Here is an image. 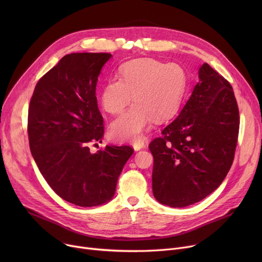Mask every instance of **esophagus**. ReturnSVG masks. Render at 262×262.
Wrapping results in <instances>:
<instances>
[{
    "instance_id": "obj_1",
    "label": "esophagus",
    "mask_w": 262,
    "mask_h": 262,
    "mask_svg": "<svg viewBox=\"0 0 262 262\" xmlns=\"http://www.w3.org/2000/svg\"><path fill=\"white\" fill-rule=\"evenodd\" d=\"M133 146H134L135 150H140L141 148L144 147V142H142V141L141 142H135Z\"/></svg>"
}]
</instances>
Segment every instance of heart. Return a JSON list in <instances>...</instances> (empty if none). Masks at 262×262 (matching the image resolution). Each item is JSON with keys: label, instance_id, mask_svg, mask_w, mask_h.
Wrapping results in <instances>:
<instances>
[{"label": "heart", "instance_id": "obj_1", "mask_svg": "<svg viewBox=\"0 0 262 262\" xmlns=\"http://www.w3.org/2000/svg\"><path fill=\"white\" fill-rule=\"evenodd\" d=\"M186 87L187 75L180 64L154 59L127 63L121 78L109 79L101 93L102 106L109 114H121L133 96L136 104L112 123L110 134L120 141H141L153 119L167 120L177 112Z\"/></svg>", "mask_w": 262, "mask_h": 262}]
</instances>
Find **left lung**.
Segmentation results:
<instances>
[{"label":"left lung","mask_w":262,"mask_h":262,"mask_svg":"<svg viewBox=\"0 0 262 262\" xmlns=\"http://www.w3.org/2000/svg\"><path fill=\"white\" fill-rule=\"evenodd\" d=\"M239 124L230 84L205 62L180 114L148 145L154 198L182 208L212 193L232 164Z\"/></svg>","instance_id":"8db88e82"}]
</instances>
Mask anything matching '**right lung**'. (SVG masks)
Wrapping results in <instances>:
<instances>
[{"label":"right lung","mask_w":262,"mask_h":262,"mask_svg":"<svg viewBox=\"0 0 262 262\" xmlns=\"http://www.w3.org/2000/svg\"><path fill=\"white\" fill-rule=\"evenodd\" d=\"M108 53H72L39 79L29 108L32 155L49 186L64 201L93 207L112 201L130 146L106 145L90 152V142H102L103 117L95 89Z\"/></svg>","instance_id":"obj_1"}]
</instances>
